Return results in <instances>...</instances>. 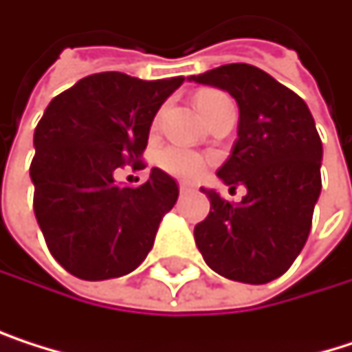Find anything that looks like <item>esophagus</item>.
Segmentation results:
<instances>
[{
	"label": "esophagus",
	"mask_w": 352,
	"mask_h": 352,
	"mask_svg": "<svg viewBox=\"0 0 352 352\" xmlns=\"http://www.w3.org/2000/svg\"><path fill=\"white\" fill-rule=\"evenodd\" d=\"M188 190H192V186L186 182H180V192H188Z\"/></svg>",
	"instance_id": "34e87169"
}]
</instances>
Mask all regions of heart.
Instances as JSON below:
<instances>
[{"instance_id":"1","label":"heart","mask_w":352,"mask_h":352,"mask_svg":"<svg viewBox=\"0 0 352 352\" xmlns=\"http://www.w3.org/2000/svg\"><path fill=\"white\" fill-rule=\"evenodd\" d=\"M222 95V93H215V91H203L199 93L197 97V105L201 109V113L205 116V111L211 107V103ZM157 166L174 176V178H180V180H195L203 174L205 170V157L192 149H186V147H180V145H170V147H164L157 157H155Z\"/></svg>"}]
</instances>
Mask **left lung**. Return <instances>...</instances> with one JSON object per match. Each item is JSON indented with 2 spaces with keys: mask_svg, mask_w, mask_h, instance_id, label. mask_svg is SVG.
I'll list each match as a JSON object with an SVG mask.
<instances>
[{
  "mask_svg": "<svg viewBox=\"0 0 352 352\" xmlns=\"http://www.w3.org/2000/svg\"><path fill=\"white\" fill-rule=\"evenodd\" d=\"M188 80L236 99L239 139L217 176L230 188H247L241 203L203 188L211 207L195 226V243L219 276L267 284L292 265L311 230L324 153L314 116L294 91L251 64H226Z\"/></svg>",
  "mask_w": 352,
  "mask_h": 352,
  "instance_id": "left-lung-1",
  "label": "left lung"
}]
</instances>
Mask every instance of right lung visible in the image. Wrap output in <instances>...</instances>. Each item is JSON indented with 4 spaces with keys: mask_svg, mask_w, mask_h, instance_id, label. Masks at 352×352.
I'll list each match as a JSON object with an SVG mask.
<instances>
[{
    "mask_svg": "<svg viewBox=\"0 0 352 352\" xmlns=\"http://www.w3.org/2000/svg\"><path fill=\"white\" fill-rule=\"evenodd\" d=\"M182 82L91 74L54 97L38 120L30 164L34 217L47 249L72 276L120 278L151 251L178 184L160 168L141 186H122L116 174L145 168L151 122Z\"/></svg>",
    "mask_w": 352,
    "mask_h": 352,
    "instance_id": "add662e5",
    "label": "right lung"
}]
</instances>
